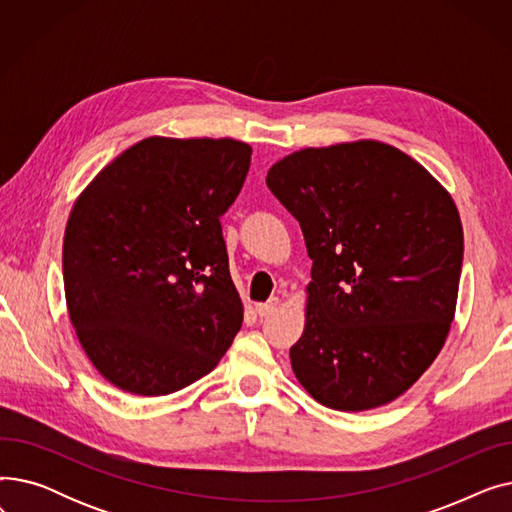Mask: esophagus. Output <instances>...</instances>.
I'll return each mask as SVG.
<instances>
[{
	"instance_id": "obj_1",
	"label": "esophagus",
	"mask_w": 512,
	"mask_h": 512,
	"mask_svg": "<svg viewBox=\"0 0 512 512\" xmlns=\"http://www.w3.org/2000/svg\"><path fill=\"white\" fill-rule=\"evenodd\" d=\"M278 303H280L278 297H274V299H270L267 303H257V305H255V311H257L259 317H265V315H270V313L276 311Z\"/></svg>"
}]
</instances>
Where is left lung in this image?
Wrapping results in <instances>:
<instances>
[{"label":"left lung","instance_id":"1","mask_svg":"<svg viewBox=\"0 0 512 512\" xmlns=\"http://www.w3.org/2000/svg\"><path fill=\"white\" fill-rule=\"evenodd\" d=\"M313 259L292 371L321 405L367 411L407 392L448 336L463 267L454 201L378 141L301 149L265 178Z\"/></svg>","mask_w":512,"mask_h":512}]
</instances>
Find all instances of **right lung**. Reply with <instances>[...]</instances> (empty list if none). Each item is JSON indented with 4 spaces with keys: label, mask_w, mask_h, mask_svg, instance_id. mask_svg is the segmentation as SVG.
Segmentation results:
<instances>
[{
    "label": "right lung",
    "mask_w": 512,
    "mask_h": 512,
    "mask_svg": "<svg viewBox=\"0 0 512 512\" xmlns=\"http://www.w3.org/2000/svg\"><path fill=\"white\" fill-rule=\"evenodd\" d=\"M251 147L149 137L78 197L64 236L70 321L91 363L120 390L166 396L201 380L242 324L220 218Z\"/></svg>",
    "instance_id": "obj_1"
}]
</instances>
